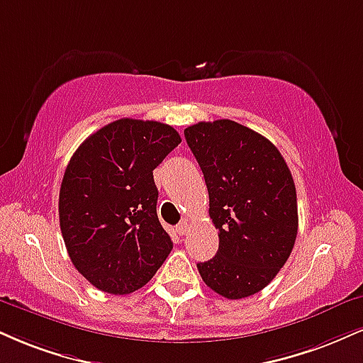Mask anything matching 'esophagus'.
Here are the masks:
<instances>
[{"label": "esophagus", "mask_w": 363, "mask_h": 363, "mask_svg": "<svg viewBox=\"0 0 363 363\" xmlns=\"http://www.w3.org/2000/svg\"><path fill=\"white\" fill-rule=\"evenodd\" d=\"M176 231L179 235H186L187 233V221H181V223H179L177 226H176Z\"/></svg>", "instance_id": "34e87169"}]
</instances>
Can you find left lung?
I'll use <instances>...</instances> for the list:
<instances>
[{"label": "left lung", "instance_id": "1", "mask_svg": "<svg viewBox=\"0 0 363 363\" xmlns=\"http://www.w3.org/2000/svg\"><path fill=\"white\" fill-rule=\"evenodd\" d=\"M184 137L203 170L220 237L216 255L198 270L223 298H248L277 276L294 247V179L277 147L237 121H201Z\"/></svg>", "mask_w": 363, "mask_h": 363}]
</instances>
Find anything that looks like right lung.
<instances>
[{"instance_id": "add662e5", "label": "right lung", "mask_w": 363, "mask_h": 363, "mask_svg": "<svg viewBox=\"0 0 363 363\" xmlns=\"http://www.w3.org/2000/svg\"><path fill=\"white\" fill-rule=\"evenodd\" d=\"M181 143L170 125L121 118L74 152L59 193V220L74 267L99 291L130 294L172 250L157 216L154 169Z\"/></svg>"}]
</instances>
